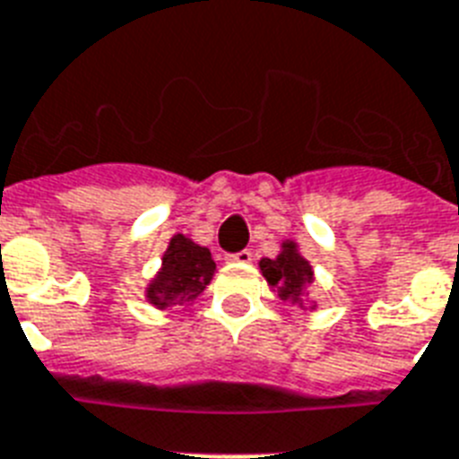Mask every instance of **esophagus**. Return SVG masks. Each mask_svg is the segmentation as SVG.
Wrapping results in <instances>:
<instances>
[{"label":"esophagus","instance_id":"1","mask_svg":"<svg viewBox=\"0 0 459 459\" xmlns=\"http://www.w3.org/2000/svg\"><path fill=\"white\" fill-rule=\"evenodd\" d=\"M226 262H230V264H249V262H252V252H249V249H240V252H236V255L226 256Z\"/></svg>","mask_w":459,"mask_h":459}]
</instances>
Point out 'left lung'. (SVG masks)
Segmentation results:
<instances>
[{
	"instance_id": "8db88e82",
	"label": "left lung",
	"mask_w": 459,
	"mask_h": 459,
	"mask_svg": "<svg viewBox=\"0 0 459 459\" xmlns=\"http://www.w3.org/2000/svg\"><path fill=\"white\" fill-rule=\"evenodd\" d=\"M259 271L266 278L278 299L292 301L297 307H304L308 294V285L316 281L314 268L301 256L299 245L294 240L281 242V255L273 259H262ZM316 307V304H314Z\"/></svg>"
}]
</instances>
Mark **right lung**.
<instances>
[{"instance_id": "right-lung-1", "label": "right lung", "mask_w": 459, "mask_h": 459, "mask_svg": "<svg viewBox=\"0 0 459 459\" xmlns=\"http://www.w3.org/2000/svg\"><path fill=\"white\" fill-rule=\"evenodd\" d=\"M214 273L217 264L212 259L210 249L193 242L184 233H177L171 236L162 255V266L145 288V299L160 311L188 307L204 292Z\"/></svg>"}]
</instances>
